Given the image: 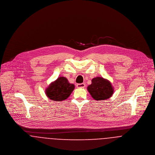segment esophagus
Here are the masks:
<instances>
[{"label": "esophagus", "mask_w": 155, "mask_h": 155, "mask_svg": "<svg viewBox=\"0 0 155 155\" xmlns=\"http://www.w3.org/2000/svg\"><path fill=\"white\" fill-rule=\"evenodd\" d=\"M85 84L84 83H81V84H77V88H84L85 87Z\"/></svg>", "instance_id": "34e87169"}]
</instances>
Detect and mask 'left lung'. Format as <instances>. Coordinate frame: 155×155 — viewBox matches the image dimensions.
<instances>
[{"label":"left lung","mask_w":155,"mask_h":155,"mask_svg":"<svg viewBox=\"0 0 155 155\" xmlns=\"http://www.w3.org/2000/svg\"><path fill=\"white\" fill-rule=\"evenodd\" d=\"M87 90L96 101L106 100L114 93V87L110 82L99 77L92 79L91 84L87 87Z\"/></svg>","instance_id":"left-lung-1"}]
</instances>
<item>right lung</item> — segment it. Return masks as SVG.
Here are the masks:
<instances>
[{"label":"right lung","mask_w":155,"mask_h":155,"mask_svg":"<svg viewBox=\"0 0 155 155\" xmlns=\"http://www.w3.org/2000/svg\"><path fill=\"white\" fill-rule=\"evenodd\" d=\"M74 88L75 86L69 83L67 78L61 77L46 89V94L52 101H62L69 97Z\"/></svg>","instance_id":"obj_1"}]
</instances>
